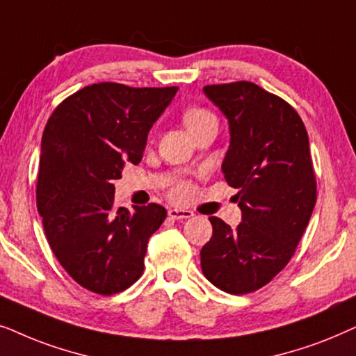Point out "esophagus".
Returning a JSON list of instances; mask_svg holds the SVG:
<instances>
[{
    "label": "esophagus",
    "instance_id": "1",
    "mask_svg": "<svg viewBox=\"0 0 356 356\" xmlns=\"http://www.w3.org/2000/svg\"><path fill=\"white\" fill-rule=\"evenodd\" d=\"M192 216L193 211L191 210H181V208H170L169 210V218H172V220H188Z\"/></svg>",
    "mask_w": 356,
    "mask_h": 356
}]
</instances>
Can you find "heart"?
<instances>
[{"label":"heart","mask_w":356,"mask_h":356,"mask_svg":"<svg viewBox=\"0 0 356 356\" xmlns=\"http://www.w3.org/2000/svg\"><path fill=\"white\" fill-rule=\"evenodd\" d=\"M208 120H216V118L210 111H207V108L192 107V108H187V111L184 112V123H186L188 131L197 129V127H200L202 123H205ZM181 192L182 191L179 188L177 193H181Z\"/></svg>","instance_id":"obj_1"}]
</instances>
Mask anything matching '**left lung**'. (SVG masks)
I'll use <instances>...</instances> for the list:
<instances>
[{
    "label": "left lung",
    "instance_id": "1",
    "mask_svg": "<svg viewBox=\"0 0 356 356\" xmlns=\"http://www.w3.org/2000/svg\"><path fill=\"white\" fill-rule=\"evenodd\" d=\"M203 91L229 122L221 169L238 188L243 222L231 229L210 216L202 270L220 290L248 295L286 267L309 222L317 197L309 138L295 108L257 84H210Z\"/></svg>",
    "mask_w": 356,
    "mask_h": 356
}]
</instances>
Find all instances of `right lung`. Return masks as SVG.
Masks as SVG:
<instances>
[{
    "label": "right lung",
    "mask_w": 356,
    "mask_h": 356,
    "mask_svg": "<svg viewBox=\"0 0 356 356\" xmlns=\"http://www.w3.org/2000/svg\"><path fill=\"white\" fill-rule=\"evenodd\" d=\"M177 89L91 84L58 104L45 125L37 210L61 267L97 295L138 280L148 239L168 215L158 203L117 208L112 182L143 158L148 131Z\"/></svg>",
    "instance_id": "add662e5"
}]
</instances>
